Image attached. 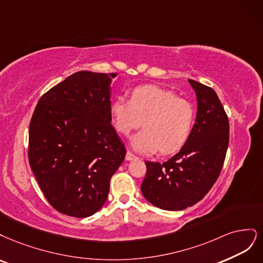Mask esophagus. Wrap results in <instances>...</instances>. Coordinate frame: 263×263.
<instances>
[{
  "label": "esophagus",
  "instance_id": "1",
  "mask_svg": "<svg viewBox=\"0 0 263 263\" xmlns=\"http://www.w3.org/2000/svg\"><path fill=\"white\" fill-rule=\"evenodd\" d=\"M135 158H137V156H135L133 153H131L130 151H128V153H126V155H125V159L126 160H133Z\"/></svg>",
  "mask_w": 263,
  "mask_h": 263
}]
</instances>
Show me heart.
<instances>
[{"label": "heart", "mask_w": 263, "mask_h": 263, "mask_svg": "<svg viewBox=\"0 0 263 263\" xmlns=\"http://www.w3.org/2000/svg\"><path fill=\"white\" fill-rule=\"evenodd\" d=\"M116 130L128 135L132 130H144L131 139L133 149L144 154H172L179 151L190 138L196 110L190 101L155 85L135 88L130 100L118 97L111 105Z\"/></svg>", "instance_id": "obj_1"}]
</instances>
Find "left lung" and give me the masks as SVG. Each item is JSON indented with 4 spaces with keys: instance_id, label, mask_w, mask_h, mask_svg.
Masks as SVG:
<instances>
[{
    "instance_id": "8db88e82",
    "label": "left lung",
    "mask_w": 263,
    "mask_h": 263,
    "mask_svg": "<svg viewBox=\"0 0 263 263\" xmlns=\"http://www.w3.org/2000/svg\"><path fill=\"white\" fill-rule=\"evenodd\" d=\"M189 83L198 101L190 138L167 162H145L141 184L144 198L167 211L184 210L205 197L221 174L230 142V122L215 90L193 80Z\"/></svg>"
}]
</instances>
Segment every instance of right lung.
Wrapping results in <instances>:
<instances>
[{
    "label": "right lung",
    "instance_id": "right-lung-1",
    "mask_svg": "<svg viewBox=\"0 0 263 263\" xmlns=\"http://www.w3.org/2000/svg\"><path fill=\"white\" fill-rule=\"evenodd\" d=\"M116 76L76 72L42 95L32 114L29 165L44 196L62 214H95L124 160V144L111 125Z\"/></svg>",
    "mask_w": 263,
    "mask_h": 263
}]
</instances>
